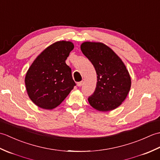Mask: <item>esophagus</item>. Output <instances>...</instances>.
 <instances>
[{"instance_id": "obj_1", "label": "esophagus", "mask_w": 160, "mask_h": 160, "mask_svg": "<svg viewBox=\"0 0 160 160\" xmlns=\"http://www.w3.org/2000/svg\"><path fill=\"white\" fill-rule=\"evenodd\" d=\"M78 87H82L83 85V81H81V82H79L77 83Z\"/></svg>"}]
</instances>
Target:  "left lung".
Wrapping results in <instances>:
<instances>
[{"label": "left lung", "mask_w": 160, "mask_h": 160, "mask_svg": "<svg viewBox=\"0 0 160 160\" xmlns=\"http://www.w3.org/2000/svg\"><path fill=\"white\" fill-rule=\"evenodd\" d=\"M80 49L93 64L98 75L96 90L88 98L90 105L104 112L118 108L126 99L131 86L125 64L104 43L84 42Z\"/></svg>", "instance_id": "obj_1"}]
</instances>
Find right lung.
<instances>
[{
  "label": "right lung",
  "mask_w": 160,
  "mask_h": 160,
  "mask_svg": "<svg viewBox=\"0 0 160 160\" xmlns=\"http://www.w3.org/2000/svg\"><path fill=\"white\" fill-rule=\"evenodd\" d=\"M74 48L70 41H58L37 56L26 73L27 92L36 106L52 110L60 105L76 86L65 62Z\"/></svg>",
  "instance_id": "obj_1"
}]
</instances>
